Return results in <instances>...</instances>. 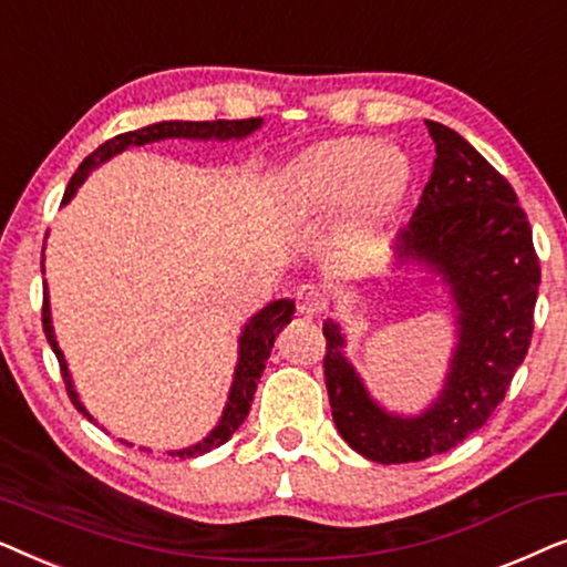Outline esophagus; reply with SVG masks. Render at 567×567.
Here are the masks:
<instances>
[{"label":"esophagus","mask_w":567,"mask_h":567,"mask_svg":"<svg viewBox=\"0 0 567 567\" xmlns=\"http://www.w3.org/2000/svg\"><path fill=\"white\" fill-rule=\"evenodd\" d=\"M328 305V293L317 284H301L297 289V309L301 315H320Z\"/></svg>","instance_id":"obj_1"}]
</instances>
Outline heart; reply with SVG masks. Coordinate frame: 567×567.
<instances>
[{
	"label": "heart",
	"instance_id": "obj_1",
	"mask_svg": "<svg viewBox=\"0 0 567 567\" xmlns=\"http://www.w3.org/2000/svg\"><path fill=\"white\" fill-rule=\"evenodd\" d=\"M408 175L405 157L390 146L369 138L324 142L293 165V204L307 216L346 204V227L367 231L398 206Z\"/></svg>",
	"mask_w": 567,
	"mask_h": 567
}]
</instances>
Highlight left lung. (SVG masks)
<instances>
[{"mask_svg": "<svg viewBox=\"0 0 567 567\" xmlns=\"http://www.w3.org/2000/svg\"><path fill=\"white\" fill-rule=\"evenodd\" d=\"M425 126L436 159L398 252L429 262L452 289L460 343L444 392L417 417L384 413L346 361L338 324L322 328L332 421L348 446L379 464L429 460L483 429L529 351L542 278L511 183L456 131L436 121Z\"/></svg>", "mask_w": 567, "mask_h": 567, "instance_id": "obj_1", "label": "left lung"}]
</instances>
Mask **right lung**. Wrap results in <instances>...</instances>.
Masks as SVG:
<instances>
[{
    "label": "right lung",
    "instance_id": "add662e5",
    "mask_svg": "<svg viewBox=\"0 0 567 567\" xmlns=\"http://www.w3.org/2000/svg\"><path fill=\"white\" fill-rule=\"evenodd\" d=\"M260 126V118H243V121H162V123H152V126L136 128V131H126V134H118L113 138H107L105 144H100L90 157H84V162L76 167V173L72 175V181L66 185L64 198L61 204H66L69 198L74 196L76 188H80L84 177H87L92 169H95L100 162L111 159L113 154H118L128 146H142V144H152L159 142V138H243L247 134H252L255 128ZM293 315V301L289 299H278L274 305H268L266 309H260L258 315L252 317L250 322L245 324L243 338H239V363L235 371V384H231L229 392V402L224 408V415L216 429L208 433V436L200 441V444L183 449V452H169V456H181V460H188V456H200L212 449L227 444L243 421L250 413V402L255 398V390H258V382L262 377V369H266V361L270 355V348H274V340L278 332L284 330V324L291 322ZM43 332L49 338V343L53 348L59 359V369L61 377H64L66 384V394L69 400L74 402V408L80 410L82 415H87V421H92V415L84 410V405L76 398L72 377H69L64 353L59 351L56 338H53V328H51V312H49V293L43 291Z\"/></svg>",
    "mask_w": 567,
    "mask_h": 567
}]
</instances>
